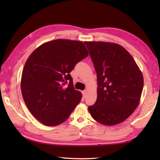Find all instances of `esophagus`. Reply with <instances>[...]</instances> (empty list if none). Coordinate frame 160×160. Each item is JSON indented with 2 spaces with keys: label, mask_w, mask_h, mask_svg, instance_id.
Instances as JSON below:
<instances>
[{
  "label": "esophagus",
  "mask_w": 160,
  "mask_h": 160,
  "mask_svg": "<svg viewBox=\"0 0 160 160\" xmlns=\"http://www.w3.org/2000/svg\"><path fill=\"white\" fill-rule=\"evenodd\" d=\"M82 96L84 98H86L87 96V90H84L82 91Z\"/></svg>",
  "instance_id": "34e87169"
}]
</instances>
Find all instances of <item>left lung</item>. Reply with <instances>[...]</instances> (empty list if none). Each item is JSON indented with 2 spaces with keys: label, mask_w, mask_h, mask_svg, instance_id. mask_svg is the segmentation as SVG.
<instances>
[{
  "label": "left lung",
  "mask_w": 160,
  "mask_h": 160,
  "mask_svg": "<svg viewBox=\"0 0 160 160\" xmlns=\"http://www.w3.org/2000/svg\"><path fill=\"white\" fill-rule=\"evenodd\" d=\"M97 73L98 98L88 107L99 123L113 126L136 109L144 79L133 58L123 47L108 42H84Z\"/></svg>",
  "instance_id": "8db88e82"
}]
</instances>
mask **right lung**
<instances>
[{
    "label": "right lung",
    "instance_id": "obj_1",
    "mask_svg": "<svg viewBox=\"0 0 160 160\" xmlns=\"http://www.w3.org/2000/svg\"><path fill=\"white\" fill-rule=\"evenodd\" d=\"M88 55L82 42L58 39L42 44L27 60L20 83L22 98L42 124L63 123L79 104L82 93L74 89L70 72Z\"/></svg>",
    "mask_w": 160,
    "mask_h": 160
}]
</instances>
